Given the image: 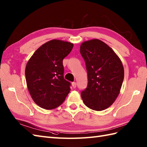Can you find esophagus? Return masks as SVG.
<instances>
[{"label":"esophagus","instance_id":"1","mask_svg":"<svg viewBox=\"0 0 147 147\" xmlns=\"http://www.w3.org/2000/svg\"><path fill=\"white\" fill-rule=\"evenodd\" d=\"M72 86L74 88H76V82H73V83H72Z\"/></svg>","mask_w":147,"mask_h":147}]
</instances>
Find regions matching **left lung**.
Here are the masks:
<instances>
[{"label": "left lung", "mask_w": 147, "mask_h": 147, "mask_svg": "<svg viewBox=\"0 0 147 147\" xmlns=\"http://www.w3.org/2000/svg\"><path fill=\"white\" fill-rule=\"evenodd\" d=\"M80 53L88 73V86L81 91L82 100L91 110H104L120 93L124 79L121 61L110 47L97 39L82 43Z\"/></svg>", "instance_id": "left-lung-1"}]
</instances>
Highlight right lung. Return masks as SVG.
<instances>
[{"mask_svg": "<svg viewBox=\"0 0 147 147\" xmlns=\"http://www.w3.org/2000/svg\"><path fill=\"white\" fill-rule=\"evenodd\" d=\"M73 44L53 39L37 49L27 63V86L33 101L46 110L59 107L71 90L64 80L63 60L72 50Z\"/></svg>", "mask_w": 147, "mask_h": 147, "instance_id": "obj_1", "label": "right lung"}]
</instances>
